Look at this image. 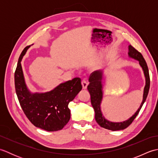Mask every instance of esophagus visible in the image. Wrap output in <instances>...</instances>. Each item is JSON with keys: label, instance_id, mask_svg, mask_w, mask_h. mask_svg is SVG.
I'll return each instance as SVG.
<instances>
[{"label": "esophagus", "instance_id": "1", "mask_svg": "<svg viewBox=\"0 0 158 158\" xmlns=\"http://www.w3.org/2000/svg\"><path fill=\"white\" fill-rule=\"evenodd\" d=\"M81 84H82V86H83V89H87V87H88V81H87V80L85 79H84L83 80V81H81Z\"/></svg>", "mask_w": 158, "mask_h": 158}]
</instances>
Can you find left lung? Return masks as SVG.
I'll return each mask as SVG.
<instances>
[{"label":"left lung","mask_w":158,"mask_h":158,"mask_svg":"<svg viewBox=\"0 0 158 158\" xmlns=\"http://www.w3.org/2000/svg\"><path fill=\"white\" fill-rule=\"evenodd\" d=\"M128 56L130 58H132L135 60H138L139 64L141 67L144 75L145 77V86L144 88L143 91V101L140 104V106L139 109L136 110V112L134 115L130 117L128 119L123 121L122 122H112L110 121L107 120L101 111V105L102 97H103V91H102V70H96V71L93 72L89 76V84L88 86V89L90 94L91 96V103L94 109L95 112V119L96 122L99 125L104 128L110 130L112 131H117L124 130L128 127L132 122L136 118V117L138 115L140 109L142 108L144 102H145L146 98L148 95L149 87H150V78L149 74V69L147 67V63L144 59L143 56L139 52L137 51L136 49L133 48L132 45L128 46Z\"/></svg>","instance_id":"1"}]
</instances>
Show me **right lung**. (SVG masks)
<instances>
[{"instance_id":"add662e5","label":"right lung","mask_w":158,"mask_h":158,"mask_svg":"<svg viewBox=\"0 0 158 158\" xmlns=\"http://www.w3.org/2000/svg\"><path fill=\"white\" fill-rule=\"evenodd\" d=\"M29 48L23 49L15 72V92L20 106L35 126L49 132L60 130L70 120L69 104L82 89L81 79L77 77L60 83L49 92L31 93L26 84L21 64Z\"/></svg>"}]
</instances>
